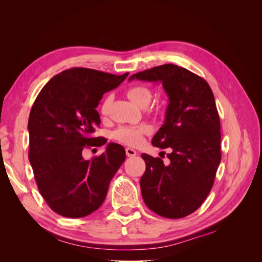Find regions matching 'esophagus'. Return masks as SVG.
Segmentation results:
<instances>
[{"label": "esophagus", "mask_w": 262, "mask_h": 262, "mask_svg": "<svg viewBox=\"0 0 262 262\" xmlns=\"http://www.w3.org/2000/svg\"><path fill=\"white\" fill-rule=\"evenodd\" d=\"M125 154L128 157H133V156H136L138 153H137L136 149H133L131 147H126L125 148Z\"/></svg>", "instance_id": "esophagus-1"}]
</instances>
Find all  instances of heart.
<instances>
[{
  "label": "heart",
  "mask_w": 262,
  "mask_h": 262,
  "mask_svg": "<svg viewBox=\"0 0 262 262\" xmlns=\"http://www.w3.org/2000/svg\"><path fill=\"white\" fill-rule=\"evenodd\" d=\"M128 97L137 104L138 106L147 105L150 98H152V92L147 89L146 86L143 85H137L132 86L126 91ZM108 109V100H106L101 106L102 114H106ZM149 131V126L146 124H140V125H129V126H120L114 132V138L118 141L122 142L128 145L136 146L139 145L143 137Z\"/></svg>",
  "instance_id": "b5f03b06"
}]
</instances>
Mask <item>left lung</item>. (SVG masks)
<instances>
[{
  "mask_svg": "<svg viewBox=\"0 0 262 262\" xmlns=\"http://www.w3.org/2000/svg\"><path fill=\"white\" fill-rule=\"evenodd\" d=\"M161 82L169 104L154 146L169 147L170 164L142 154L146 169L141 177L148 209L167 219L193 213L207 199L221 162V123L208 82L189 70L164 64L142 71L129 80Z\"/></svg>",
  "mask_w": 262,
  "mask_h": 262,
  "instance_id": "8db88e82",
  "label": "left lung"
}]
</instances>
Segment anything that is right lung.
I'll return each instance as SVG.
<instances>
[{
  "instance_id": "add662e5",
  "label": "right lung",
  "mask_w": 262,
  "mask_h": 262,
  "mask_svg": "<svg viewBox=\"0 0 262 262\" xmlns=\"http://www.w3.org/2000/svg\"><path fill=\"white\" fill-rule=\"evenodd\" d=\"M129 73L115 75L73 68L47 83L30 110L28 157L39 191L52 211L78 219L105 201L110 181L125 160L122 145L85 161V146H102L94 137L100 124L96 110L102 95L120 85Z\"/></svg>"
}]
</instances>
